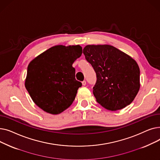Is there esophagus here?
Listing matches in <instances>:
<instances>
[{"instance_id":"34e87169","label":"esophagus","mask_w":160,"mask_h":160,"mask_svg":"<svg viewBox=\"0 0 160 160\" xmlns=\"http://www.w3.org/2000/svg\"><path fill=\"white\" fill-rule=\"evenodd\" d=\"M82 83L83 86H86V80L82 81Z\"/></svg>"}]
</instances>
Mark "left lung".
<instances>
[{
  "label": "left lung",
  "mask_w": 160,
  "mask_h": 160,
  "mask_svg": "<svg viewBox=\"0 0 160 160\" xmlns=\"http://www.w3.org/2000/svg\"><path fill=\"white\" fill-rule=\"evenodd\" d=\"M83 53L97 74L93 93L98 103L110 111L131 104L140 89V71L136 60L109 45H88Z\"/></svg>",
  "instance_id": "left-lung-1"
}]
</instances>
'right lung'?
I'll return each mask as SVG.
<instances>
[{
	"label": "right lung",
	"instance_id": "1",
	"mask_svg": "<svg viewBox=\"0 0 160 160\" xmlns=\"http://www.w3.org/2000/svg\"><path fill=\"white\" fill-rule=\"evenodd\" d=\"M82 53L80 45H56L30 62L24 86L44 112L60 114L73 102L82 83L75 79L72 63Z\"/></svg>",
	"mask_w": 160,
	"mask_h": 160
}]
</instances>
